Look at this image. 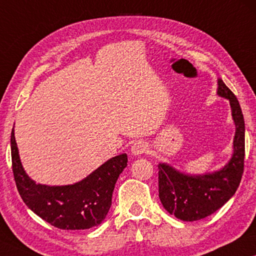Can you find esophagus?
<instances>
[{
	"label": "esophagus",
	"mask_w": 256,
	"mask_h": 256,
	"mask_svg": "<svg viewBox=\"0 0 256 256\" xmlns=\"http://www.w3.org/2000/svg\"><path fill=\"white\" fill-rule=\"evenodd\" d=\"M148 148V145L143 140H137L136 143L132 144V156H140V154H143V153L146 151Z\"/></svg>",
	"instance_id": "obj_1"
}]
</instances>
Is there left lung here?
I'll return each mask as SVG.
<instances>
[{
    "mask_svg": "<svg viewBox=\"0 0 256 256\" xmlns=\"http://www.w3.org/2000/svg\"><path fill=\"white\" fill-rule=\"evenodd\" d=\"M218 95L229 100L236 126L234 152L224 166L213 172L191 175L160 162L159 198L164 210L182 221L205 218L220 210L239 186L245 158V121L237 97L218 78Z\"/></svg>",
    "mask_w": 256,
    "mask_h": 256,
    "instance_id": "left-lung-1",
    "label": "left lung"
}]
</instances>
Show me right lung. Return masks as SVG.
I'll use <instances>...</instances> for the list:
<instances>
[{
    "mask_svg": "<svg viewBox=\"0 0 256 256\" xmlns=\"http://www.w3.org/2000/svg\"><path fill=\"white\" fill-rule=\"evenodd\" d=\"M11 159L16 186L24 202L42 220L62 230H86L104 221L118 178L128 162L127 154L122 153L74 184L50 186L36 183L22 167L14 128Z\"/></svg>",
    "mask_w": 256,
    "mask_h": 256,
    "instance_id": "add662e5",
    "label": "right lung"
}]
</instances>
